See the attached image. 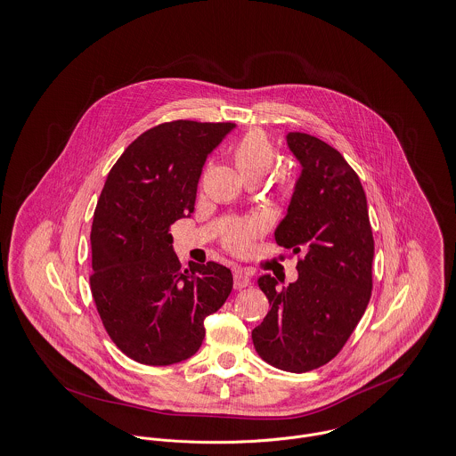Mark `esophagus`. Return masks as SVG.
Listing matches in <instances>:
<instances>
[{
    "mask_svg": "<svg viewBox=\"0 0 456 456\" xmlns=\"http://www.w3.org/2000/svg\"><path fill=\"white\" fill-rule=\"evenodd\" d=\"M248 285H250V276L241 273V271H236V274H234V289L241 290V289H245Z\"/></svg>",
    "mask_w": 456,
    "mask_h": 456,
    "instance_id": "esophagus-1",
    "label": "esophagus"
}]
</instances>
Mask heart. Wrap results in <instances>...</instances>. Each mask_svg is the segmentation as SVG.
<instances>
[{
  "instance_id": "obj_1",
  "label": "heart",
  "mask_w": 456,
  "mask_h": 456,
  "mask_svg": "<svg viewBox=\"0 0 456 456\" xmlns=\"http://www.w3.org/2000/svg\"><path fill=\"white\" fill-rule=\"evenodd\" d=\"M232 160L245 182H260L274 166L276 151L269 136L262 129L248 131L234 147ZM294 194V182L287 175L276 178V196L289 201ZM262 224L258 220H238L222 236L224 247L234 255L250 252L255 238L260 234Z\"/></svg>"
}]
</instances>
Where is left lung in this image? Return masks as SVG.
<instances>
[{
  "label": "left lung",
  "instance_id": "obj_1",
  "mask_svg": "<svg viewBox=\"0 0 456 456\" xmlns=\"http://www.w3.org/2000/svg\"><path fill=\"white\" fill-rule=\"evenodd\" d=\"M287 143L303 173L274 238L303 252L299 278L283 289L269 274L256 280L271 309L252 339L267 363L307 372L343 350L369 304L374 238L363 187L345 157L305 133H289Z\"/></svg>",
  "mask_w": 456,
  "mask_h": 456
}]
</instances>
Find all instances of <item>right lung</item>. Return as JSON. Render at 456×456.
Segmentation results:
<instances>
[{"mask_svg": "<svg viewBox=\"0 0 456 456\" xmlns=\"http://www.w3.org/2000/svg\"><path fill=\"white\" fill-rule=\"evenodd\" d=\"M236 126L173 120L140 134L113 164L94 211L91 292L117 348L145 365L196 354L204 318L232 290L216 262L182 269L171 225L194 213L208 153Z\"/></svg>", "mask_w": 456, "mask_h": 456, "instance_id": "add662e5", "label": "right lung"}]
</instances>
